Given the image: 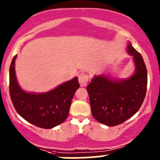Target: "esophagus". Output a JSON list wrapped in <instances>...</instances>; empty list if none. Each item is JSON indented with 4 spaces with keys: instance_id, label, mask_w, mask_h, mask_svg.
<instances>
[{
    "instance_id": "34e87169",
    "label": "esophagus",
    "mask_w": 160,
    "mask_h": 160,
    "mask_svg": "<svg viewBox=\"0 0 160 160\" xmlns=\"http://www.w3.org/2000/svg\"><path fill=\"white\" fill-rule=\"evenodd\" d=\"M89 75L87 74V73H80V74L79 75V82H80V86H81V87H85V86H87V84L89 81Z\"/></svg>"
}]
</instances>
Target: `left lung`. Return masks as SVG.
<instances>
[{
    "label": "left lung",
    "instance_id": "left-lung-1",
    "mask_svg": "<svg viewBox=\"0 0 160 160\" xmlns=\"http://www.w3.org/2000/svg\"><path fill=\"white\" fill-rule=\"evenodd\" d=\"M128 52L136 65L134 74L127 80H112L103 75L95 77L87 86L91 112L97 122L118 125L140 109L147 87V71L143 58L131 44Z\"/></svg>",
    "mask_w": 160,
    "mask_h": 160
}]
</instances>
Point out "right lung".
Listing matches in <instances>:
<instances>
[{
	"label": "right lung",
	"instance_id": "right-lung-1",
	"mask_svg": "<svg viewBox=\"0 0 160 160\" xmlns=\"http://www.w3.org/2000/svg\"><path fill=\"white\" fill-rule=\"evenodd\" d=\"M17 55L10 67V99L16 111L26 121L42 128L49 129L61 124L68 116L71 101L80 87L78 77L65 82L53 90L41 94L28 93L18 85L14 64Z\"/></svg>",
	"mask_w": 160,
	"mask_h": 160
}]
</instances>
